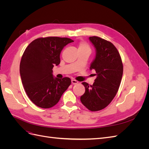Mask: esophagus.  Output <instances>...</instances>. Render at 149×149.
<instances>
[{
  "label": "esophagus",
  "mask_w": 149,
  "mask_h": 149,
  "mask_svg": "<svg viewBox=\"0 0 149 149\" xmlns=\"http://www.w3.org/2000/svg\"><path fill=\"white\" fill-rule=\"evenodd\" d=\"M71 83L73 84H76L78 83V81L75 80V79H72L71 80Z\"/></svg>",
  "instance_id": "34e87169"
}]
</instances>
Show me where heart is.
Listing matches in <instances>:
<instances>
[{
	"label": "heart",
	"mask_w": 149,
	"mask_h": 149,
	"mask_svg": "<svg viewBox=\"0 0 149 149\" xmlns=\"http://www.w3.org/2000/svg\"><path fill=\"white\" fill-rule=\"evenodd\" d=\"M84 49H88V50H90V48L88 44L86 43H80L79 47H78V50H84Z\"/></svg>",
	"instance_id": "heart-1"
}]
</instances>
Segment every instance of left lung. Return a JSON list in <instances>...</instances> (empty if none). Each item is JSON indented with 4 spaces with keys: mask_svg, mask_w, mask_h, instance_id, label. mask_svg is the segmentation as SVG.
<instances>
[{
    "mask_svg": "<svg viewBox=\"0 0 149 149\" xmlns=\"http://www.w3.org/2000/svg\"><path fill=\"white\" fill-rule=\"evenodd\" d=\"M89 39L96 49V56L89 69L96 71L97 78L93 85L82 83L85 93L80 100L89 111H97L109 105L118 93L123 65L118 50L111 42L96 36Z\"/></svg>",
    "mask_w": 149,
    "mask_h": 149,
    "instance_id": "1",
    "label": "left lung"
}]
</instances>
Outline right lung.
Listing matches in <instances>:
<instances>
[{
	"label": "right lung",
	"mask_w": 149,
	"mask_h": 149,
	"mask_svg": "<svg viewBox=\"0 0 149 149\" xmlns=\"http://www.w3.org/2000/svg\"><path fill=\"white\" fill-rule=\"evenodd\" d=\"M73 42L68 38H39L26 48L20 73L25 91L36 106L48 109L56 105L71 84L70 78H54L52 69L60 64L63 48Z\"/></svg>",
	"instance_id": "right-lung-1"
}]
</instances>
